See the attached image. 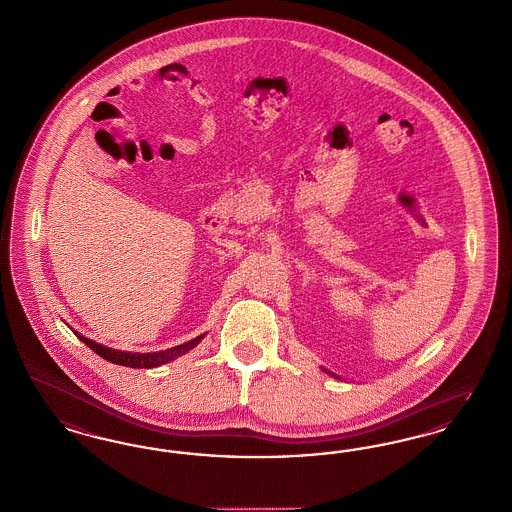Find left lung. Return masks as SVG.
<instances>
[{"label":"left lung","mask_w":512,"mask_h":512,"mask_svg":"<svg viewBox=\"0 0 512 512\" xmlns=\"http://www.w3.org/2000/svg\"><path fill=\"white\" fill-rule=\"evenodd\" d=\"M323 371H325V373H327V375H333V373H331V371H327V369H323ZM333 377H336V375H333ZM336 378H340V377H336Z\"/></svg>","instance_id":"8db88e82"}]
</instances>
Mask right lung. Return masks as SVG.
I'll use <instances>...</instances> for the list:
<instances>
[{"label":"right lung","mask_w":512,"mask_h":512,"mask_svg":"<svg viewBox=\"0 0 512 512\" xmlns=\"http://www.w3.org/2000/svg\"><path fill=\"white\" fill-rule=\"evenodd\" d=\"M76 336L89 346L97 356L116 363V365H124V367H132V369H153V367H160L164 363H170L174 361L176 357L187 354L189 350H193L200 340L204 338V334H200L197 338L185 342V344H179L176 348H168V350H162V352H151V354H132V352H120V350H112L107 348L103 344H97L93 340H89L86 336H82L80 333H76Z\"/></svg>","instance_id":"1"}]
</instances>
